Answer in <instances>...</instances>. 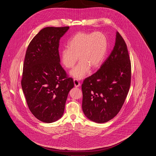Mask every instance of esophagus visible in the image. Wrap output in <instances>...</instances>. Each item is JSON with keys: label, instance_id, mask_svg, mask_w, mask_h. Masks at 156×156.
<instances>
[{"label": "esophagus", "instance_id": "esophagus-1", "mask_svg": "<svg viewBox=\"0 0 156 156\" xmlns=\"http://www.w3.org/2000/svg\"><path fill=\"white\" fill-rule=\"evenodd\" d=\"M74 85L75 87H79L81 85L80 82L77 80H75V79L74 80Z\"/></svg>", "mask_w": 156, "mask_h": 156}]
</instances>
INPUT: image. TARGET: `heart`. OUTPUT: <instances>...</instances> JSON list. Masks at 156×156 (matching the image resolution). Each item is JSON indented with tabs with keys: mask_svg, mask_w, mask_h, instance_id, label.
Returning a JSON list of instances; mask_svg holds the SVG:
<instances>
[{
	"mask_svg": "<svg viewBox=\"0 0 156 156\" xmlns=\"http://www.w3.org/2000/svg\"><path fill=\"white\" fill-rule=\"evenodd\" d=\"M108 49V40L100 31L76 33L67 43V48L60 52V60L67 68H72L80 59L70 74L77 80H81L89 73L90 68L95 69L104 61Z\"/></svg>",
	"mask_w": 156,
	"mask_h": 156,
	"instance_id": "obj_1",
	"label": "heart"
}]
</instances>
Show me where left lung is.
I'll return each mask as SVG.
<instances>
[{
	"label": "left lung",
	"instance_id": "8db88e82",
	"mask_svg": "<svg viewBox=\"0 0 156 156\" xmlns=\"http://www.w3.org/2000/svg\"><path fill=\"white\" fill-rule=\"evenodd\" d=\"M111 54L82 84V111L89 120L103 123L120 111L131 82V62L126 43L116 32Z\"/></svg>",
	"mask_w": 156,
	"mask_h": 156
}]
</instances>
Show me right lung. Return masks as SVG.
<instances>
[{
	"label": "right lung",
	"mask_w": 156,
	"mask_h": 156,
	"mask_svg": "<svg viewBox=\"0 0 156 156\" xmlns=\"http://www.w3.org/2000/svg\"><path fill=\"white\" fill-rule=\"evenodd\" d=\"M69 28L45 27L32 39L26 52L23 91L32 114L45 123L62 117L68 93L74 87L59 63V40Z\"/></svg>",
	"instance_id": "1"
}]
</instances>
